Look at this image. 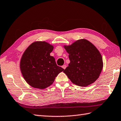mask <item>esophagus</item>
Segmentation results:
<instances>
[{"mask_svg": "<svg viewBox=\"0 0 121 121\" xmlns=\"http://www.w3.org/2000/svg\"><path fill=\"white\" fill-rule=\"evenodd\" d=\"M62 68L63 69H66V66L65 65H63L62 66Z\"/></svg>", "mask_w": 121, "mask_h": 121, "instance_id": "esophagus-1", "label": "esophagus"}]
</instances>
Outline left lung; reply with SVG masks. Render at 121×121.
I'll use <instances>...</instances> for the list:
<instances>
[{
	"mask_svg": "<svg viewBox=\"0 0 121 121\" xmlns=\"http://www.w3.org/2000/svg\"><path fill=\"white\" fill-rule=\"evenodd\" d=\"M64 47L69 54L70 63L63 72L72 82L80 86L94 82L103 67L102 55L96 47L86 39Z\"/></svg>",
	"mask_w": 121,
	"mask_h": 121,
	"instance_id": "left-lung-1",
	"label": "left lung"
}]
</instances>
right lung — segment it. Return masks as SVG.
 Returning a JSON list of instances; mask_svg holds the SVG:
<instances>
[{
    "label": "right lung",
    "instance_id": "obj_1",
    "mask_svg": "<svg viewBox=\"0 0 121 121\" xmlns=\"http://www.w3.org/2000/svg\"><path fill=\"white\" fill-rule=\"evenodd\" d=\"M54 46L45 41L33 42L22 55L20 69L22 76L30 86L44 89L53 83L64 69L57 65L50 56Z\"/></svg>",
    "mask_w": 121,
    "mask_h": 121
}]
</instances>
